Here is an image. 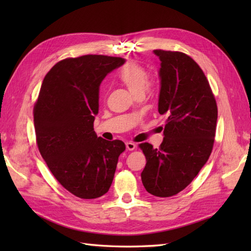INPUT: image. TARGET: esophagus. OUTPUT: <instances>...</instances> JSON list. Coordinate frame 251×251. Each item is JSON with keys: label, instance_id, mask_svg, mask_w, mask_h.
<instances>
[{"label": "esophagus", "instance_id": "esophagus-1", "mask_svg": "<svg viewBox=\"0 0 251 251\" xmlns=\"http://www.w3.org/2000/svg\"><path fill=\"white\" fill-rule=\"evenodd\" d=\"M126 147L128 151H134L136 149V144L134 142H131V141H127L126 142Z\"/></svg>", "mask_w": 251, "mask_h": 251}]
</instances>
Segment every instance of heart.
<instances>
[{"label":"heart","instance_id":"heart-1","mask_svg":"<svg viewBox=\"0 0 251 251\" xmlns=\"http://www.w3.org/2000/svg\"><path fill=\"white\" fill-rule=\"evenodd\" d=\"M117 76L133 95L143 94L146 89L154 83V78L149 77L146 68L136 62L126 63L119 70Z\"/></svg>","mask_w":251,"mask_h":251}]
</instances>
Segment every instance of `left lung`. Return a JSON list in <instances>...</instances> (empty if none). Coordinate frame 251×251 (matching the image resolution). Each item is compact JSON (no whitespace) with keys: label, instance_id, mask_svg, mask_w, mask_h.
I'll use <instances>...</instances> for the list:
<instances>
[{"label":"left lung","instance_id":"8db88e82","mask_svg":"<svg viewBox=\"0 0 251 251\" xmlns=\"http://www.w3.org/2000/svg\"><path fill=\"white\" fill-rule=\"evenodd\" d=\"M160 59L158 112L168 117L160 148L144 142L147 158L141 180L147 192L171 197L191 183L210 156L218 108L208 80L184 53L154 50Z\"/></svg>","mask_w":251,"mask_h":251}]
</instances>
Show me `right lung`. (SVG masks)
I'll return each instance as SVG.
<instances>
[{
    "mask_svg": "<svg viewBox=\"0 0 251 251\" xmlns=\"http://www.w3.org/2000/svg\"><path fill=\"white\" fill-rule=\"evenodd\" d=\"M125 58L83 55L60 60L45 76L33 118L40 153L53 176L81 199L107 194L123 141L97 137L93 123L100 108V86Z\"/></svg>",
    "mask_w": 251,
    "mask_h": 251,
    "instance_id": "right-lung-1",
    "label": "right lung"
}]
</instances>
